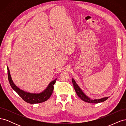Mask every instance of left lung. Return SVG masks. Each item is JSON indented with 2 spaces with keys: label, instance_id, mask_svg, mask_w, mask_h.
Listing matches in <instances>:
<instances>
[{
  "label": "left lung",
  "instance_id": "obj_1",
  "mask_svg": "<svg viewBox=\"0 0 126 126\" xmlns=\"http://www.w3.org/2000/svg\"><path fill=\"white\" fill-rule=\"evenodd\" d=\"M72 81L75 90L76 91V93L77 94L78 96L82 100L85 102L89 103H94V104H97V103L105 101L109 98V97H106L104 98H102L101 99H90L89 97L86 96V94H85L83 92L82 90L80 89V88L78 86V85L77 84V83H76V82L73 78H72Z\"/></svg>",
  "mask_w": 126,
  "mask_h": 126
}]
</instances>
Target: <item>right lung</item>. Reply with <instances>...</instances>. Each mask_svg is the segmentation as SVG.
<instances>
[{
    "label": "right lung",
    "instance_id": "obj_1",
    "mask_svg": "<svg viewBox=\"0 0 126 126\" xmlns=\"http://www.w3.org/2000/svg\"><path fill=\"white\" fill-rule=\"evenodd\" d=\"M7 70H8V77L9 82L11 88L26 102L32 104H38V103L43 102L47 100L52 94L53 90H54V85L55 83L57 78L55 79L54 80L49 83V84L46 88V89H45L41 93L37 94L30 93L26 92V91H25L23 90L20 89L17 86L15 85L12 79H11L9 69L8 66H7Z\"/></svg>",
    "mask_w": 126,
    "mask_h": 126
}]
</instances>
